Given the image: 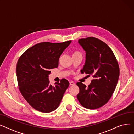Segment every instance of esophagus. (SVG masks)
I'll return each mask as SVG.
<instances>
[{
	"instance_id": "obj_1",
	"label": "esophagus",
	"mask_w": 134,
	"mask_h": 134,
	"mask_svg": "<svg viewBox=\"0 0 134 134\" xmlns=\"http://www.w3.org/2000/svg\"><path fill=\"white\" fill-rule=\"evenodd\" d=\"M69 84H70V85H75V83L74 82H72V81H71V82H69Z\"/></svg>"
}]
</instances>
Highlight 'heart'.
<instances>
[{
	"label": "heart",
	"instance_id": "1",
	"mask_svg": "<svg viewBox=\"0 0 134 134\" xmlns=\"http://www.w3.org/2000/svg\"><path fill=\"white\" fill-rule=\"evenodd\" d=\"M77 53H80L79 52H75L74 53V54H77Z\"/></svg>",
	"mask_w": 134,
	"mask_h": 134
}]
</instances>
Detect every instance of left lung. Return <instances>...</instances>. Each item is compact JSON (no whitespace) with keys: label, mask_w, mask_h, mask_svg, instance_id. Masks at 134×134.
Returning a JSON list of instances; mask_svg holds the SVG:
<instances>
[{"label":"left lung","mask_w":134,"mask_h":134,"mask_svg":"<svg viewBox=\"0 0 134 134\" xmlns=\"http://www.w3.org/2000/svg\"><path fill=\"white\" fill-rule=\"evenodd\" d=\"M85 51V62L81 74L92 75L93 80L86 86L77 83L80 92L77 99L84 108L96 109L105 104L111 98L119 81L120 69L115 55L104 42L94 37L78 41Z\"/></svg>","instance_id":"1"}]
</instances>
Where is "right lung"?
Segmentation results:
<instances>
[{
    "mask_svg": "<svg viewBox=\"0 0 134 134\" xmlns=\"http://www.w3.org/2000/svg\"><path fill=\"white\" fill-rule=\"evenodd\" d=\"M71 43L43 42L26 50L17 62L16 74L21 95L36 110L50 113L59 105L69 83L66 79L54 85L49 79L51 69L58 66L62 53Z\"/></svg>",
    "mask_w": 134,
    "mask_h": 134,
    "instance_id": "obj_1",
    "label": "right lung"
}]
</instances>
